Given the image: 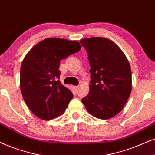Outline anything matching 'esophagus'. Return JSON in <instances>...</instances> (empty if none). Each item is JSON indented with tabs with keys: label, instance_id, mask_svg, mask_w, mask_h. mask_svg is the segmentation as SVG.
<instances>
[{
	"label": "esophagus",
	"instance_id": "esophagus-1",
	"mask_svg": "<svg viewBox=\"0 0 155 155\" xmlns=\"http://www.w3.org/2000/svg\"><path fill=\"white\" fill-rule=\"evenodd\" d=\"M78 88H79V86H73V89H74V91H77Z\"/></svg>",
	"mask_w": 155,
	"mask_h": 155
}]
</instances>
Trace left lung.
<instances>
[{"label":"left lung","mask_w":155,"mask_h":155,"mask_svg":"<svg viewBox=\"0 0 155 155\" xmlns=\"http://www.w3.org/2000/svg\"><path fill=\"white\" fill-rule=\"evenodd\" d=\"M80 42L88 53L91 79L89 93L81 101L93 116L110 119L122 110L130 95L129 61L120 48L109 39L94 37Z\"/></svg>","instance_id":"left-lung-1"}]
</instances>
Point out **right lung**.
I'll return each instance as SVG.
<instances>
[{"label":"right lung","mask_w":155,"mask_h":155,"mask_svg":"<svg viewBox=\"0 0 155 155\" xmlns=\"http://www.w3.org/2000/svg\"><path fill=\"white\" fill-rule=\"evenodd\" d=\"M77 41L47 38L29 51L20 67V90L32 113L44 120L62 115L73 94L59 81L61 59L80 51Z\"/></svg>","instance_id":"right-lung-1"}]
</instances>
